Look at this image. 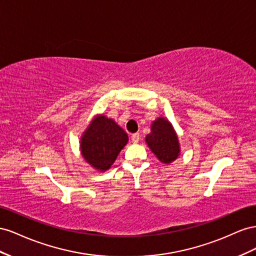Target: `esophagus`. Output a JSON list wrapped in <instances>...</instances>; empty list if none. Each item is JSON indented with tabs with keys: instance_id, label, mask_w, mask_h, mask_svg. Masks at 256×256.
I'll return each instance as SVG.
<instances>
[{
	"instance_id": "esophagus-1",
	"label": "esophagus",
	"mask_w": 256,
	"mask_h": 256,
	"mask_svg": "<svg viewBox=\"0 0 256 256\" xmlns=\"http://www.w3.org/2000/svg\"><path fill=\"white\" fill-rule=\"evenodd\" d=\"M140 133H135V134L132 135V137H130V140H132V142H133L134 144H137L138 142H140Z\"/></svg>"
}]
</instances>
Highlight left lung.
Segmentation results:
<instances>
[{"label": "left lung", "instance_id": "8db88e82", "mask_svg": "<svg viewBox=\"0 0 256 256\" xmlns=\"http://www.w3.org/2000/svg\"><path fill=\"white\" fill-rule=\"evenodd\" d=\"M146 142L154 156L164 164H170L180 156L178 135L172 124L164 116H158L151 124V132Z\"/></svg>", "mask_w": 256, "mask_h": 256}]
</instances>
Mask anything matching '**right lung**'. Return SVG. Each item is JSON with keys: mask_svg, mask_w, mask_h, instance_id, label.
<instances>
[{"mask_svg": "<svg viewBox=\"0 0 256 256\" xmlns=\"http://www.w3.org/2000/svg\"><path fill=\"white\" fill-rule=\"evenodd\" d=\"M128 142V134L114 120L96 114L80 138V153L94 170L106 172Z\"/></svg>", "mask_w": 256, "mask_h": 256, "instance_id": "obj_1", "label": "right lung"}]
</instances>
